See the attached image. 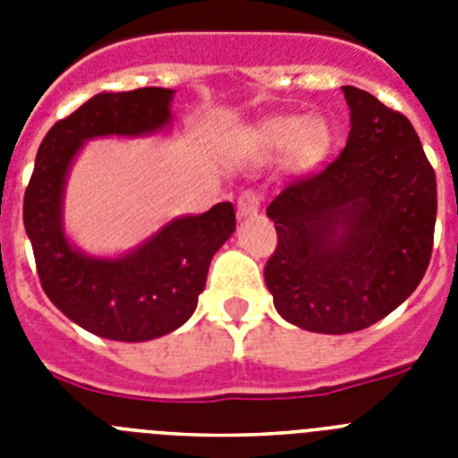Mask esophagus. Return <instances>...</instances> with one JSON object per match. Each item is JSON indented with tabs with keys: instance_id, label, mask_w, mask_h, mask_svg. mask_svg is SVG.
Segmentation results:
<instances>
[{
	"instance_id": "1",
	"label": "esophagus",
	"mask_w": 458,
	"mask_h": 458,
	"mask_svg": "<svg viewBox=\"0 0 458 458\" xmlns=\"http://www.w3.org/2000/svg\"><path fill=\"white\" fill-rule=\"evenodd\" d=\"M238 217H254L259 213V206H261V199H259V194L254 190H248V192H242L238 197Z\"/></svg>"
}]
</instances>
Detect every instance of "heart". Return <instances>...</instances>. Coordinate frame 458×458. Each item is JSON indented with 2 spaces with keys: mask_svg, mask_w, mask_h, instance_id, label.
I'll return each mask as SVG.
<instances>
[{
  "mask_svg": "<svg viewBox=\"0 0 458 458\" xmlns=\"http://www.w3.org/2000/svg\"><path fill=\"white\" fill-rule=\"evenodd\" d=\"M333 128L326 119L307 114L270 116L245 135L250 151L261 160H275L289 153L295 169L307 172L321 165L333 148Z\"/></svg>",
  "mask_w": 458,
  "mask_h": 458,
  "instance_id": "heart-1",
  "label": "heart"
}]
</instances>
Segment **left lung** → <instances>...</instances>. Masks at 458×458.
<instances>
[{"label": "left lung", "mask_w": 458, "mask_h": 458, "mask_svg": "<svg viewBox=\"0 0 458 458\" xmlns=\"http://www.w3.org/2000/svg\"><path fill=\"white\" fill-rule=\"evenodd\" d=\"M351 132L335 163L266 208L277 250L266 286L284 321L323 335L365 330L406 301L434 248L436 174L411 121L342 87Z\"/></svg>", "instance_id": "8db88e82"}]
</instances>
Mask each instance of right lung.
I'll return each instance as SVG.
<instances>
[{"instance_id": "obj_1", "label": "right lung", "mask_w": 458, "mask_h": 458, "mask_svg": "<svg viewBox=\"0 0 458 458\" xmlns=\"http://www.w3.org/2000/svg\"><path fill=\"white\" fill-rule=\"evenodd\" d=\"M174 93L147 87L93 96L40 141L24 192V232L43 291L72 323L114 342H148L183 326L197 310L210 259L236 232L232 201H222L201 216L174 217L119 257H96L68 238L66 181L84 144L167 131Z\"/></svg>"}]
</instances>
